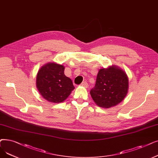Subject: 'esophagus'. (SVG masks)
<instances>
[{
    "instance_id": "34e87169",
    "label": "esophagus",
    "mask_w": 158,
    "mask_h": 158,
    "mask_svg": "<svg viewBox=\"0 0 158 158\" xmlns=\"http://www.w3.org/2000/svg\"><path fill=\"white\" fill-rule=\"evenodd\" d=\"M81 85L82 86H85V87H87L88 86V83H87V82H86V81H84V82H83V83H81Z\"/></svg>"
}]
</instances>
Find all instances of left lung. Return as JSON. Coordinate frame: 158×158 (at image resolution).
<instances>
[{
  "label": "left lung",
  "instance_id": "8db88e82",
  "mask_svg": "<svg viewBox=\"0 0 158 158\" xmlns=\"http://www.w3.org/2000/svg\"><path fill=\"white\" fill-rule=\"evenodd\" d=\"M127 74L117 66L99 70L90 95L94 102L102 108H110L121 102L128 92Z\"/></svg>",
  "mask_w": 158,
  "mask_h": 158
}]
</instances>
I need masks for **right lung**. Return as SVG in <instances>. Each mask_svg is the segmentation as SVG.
I'll use <instances>...</instances> for the list:
<instances>
[{
  "label": "right lung",
  "instance_id": "right-lung-1",
  "mask_svg": "<svg viewBox=\"0 0 158 158\" xmlns=\"http://www.w3.org/2000/svg\"><path fill=\"white\" fill-rule=\"evenodd\" d=\"M64 71L63 65L52 63L41 67L37 73V88L41 95L50 102H63L75 88Z\"/></svg>",
  "mask_w": 158,
  "mask_h": 158
}]
</instances>
